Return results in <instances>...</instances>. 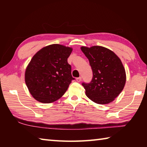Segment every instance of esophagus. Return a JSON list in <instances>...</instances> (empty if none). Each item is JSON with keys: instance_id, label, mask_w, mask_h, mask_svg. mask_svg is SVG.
I'll list each match as a JSON object with an SVG mask.
<instances>
[{"instance_id": "esophagus-1", "label": "esophagus", "mask_w": 147, "mask_h": 147, "mask_svg": "<svg viewBox=\"0 0 147 147\" xmlns=\"http://www.w3.org/2000/svg\"><path fill=\"white\" fill-rule=\"evenodd\" d=\"M76 82H80L81 81H82V77L77 78H76Z\"/></svg>"}]
</instances>
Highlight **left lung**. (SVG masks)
<instances>
[{
  "mask_svg": "<svg viewBox=\"0 0 147 147\" xmlns=\"http://www.w3.org/2000/svg\"><path fill=\"white\" fill-rule=\"evenodd\" d=\"M81 49L88 58L93 72L91 82L82 83L86 96L98 104L112 102L126 83V72L120 59L104 47H82Z\"/></svg>",
  "mask_w": 147,
  "mask_h": 147,
  "instance_id": "obj_1",
  "label": "left lung"
}]
</instances>
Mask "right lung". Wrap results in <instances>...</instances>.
<instances>
[{
    "label": "right lung",
    "mask_w": 147,
    "mask_h": 147,
    "mask_svg": "<svg viewBox=\"0 0 147 147\" xmlns=\"http://www.w3.org/2000/svg\"><path fill=\"white\" fill-rule=\"evenodd\" d=\"M72 49L59 44L43 47L33 56L25 71V82L33 98L48 104L63 95L72 80L67 62Z\"/></svg>",
    "instance_id": "add662e5"
}]
</instances>
